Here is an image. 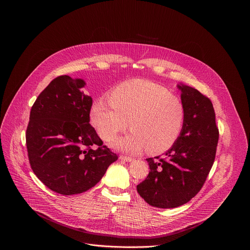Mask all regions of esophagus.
<instances>
[{
	"label": "esophagus",
	"instance_id": "obj_1",
	"mask_svg": "<svg viewBox=\"0 0 250 250\" xmlns=\"http://www.w3.org/2000/svg\"><path fill=\"white\" fill-rule=\"evenodd\" d=\"M120 159L123 161H125V162H130L133 160V158L128 157V156H124V155H120Z\"/></svg>",
	"mask_w": 250,
	"mask_h": 250
}]
</instances>
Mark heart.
Masks as SVG:
<instances>
[{
	"mask_svg": "<svg viewBox=\"0 0 250 250\" xmlns=\"http://www.w3.org/2000/svg\"><path fill=\"white\" fill-rule=\"evenodd\" d=\"M90 121L100 137L110 140L130 123V133L114 141L123 151L150 153L168 150L179 137L185 109L180 99L165 87L135 79L118 86L111 99L100 98L91 108Z\"/></svg>",
	"mask_w": 250,
	"mask_h": 250,
	"instance_id": "heart-1",
	"label": "heart"
}]
</instances>
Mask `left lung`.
<instances>
[{"mask_svg": "<svg viewBox=\"0 0 250 250\" xmlns=\"http://www.w3.org/2000/svg\"><path fill=\"white\" fill-rule=\"evenodd\" d=\"M177 87L185 109L182 131L165 158L146 159L149 174L136 187L147 204L160 208L182 206L199 193L215 161L219 141L210 100L190 86Z\"/></svg>", "mask_w": 250, "mask_h": 250, "instance_id": "obj_1", "label": "left lung"}]
</instances>
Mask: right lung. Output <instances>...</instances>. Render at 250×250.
Listing matches in <instances>:
<instances>
[{"instance_id": "1", "label": "right lung", "mask_w": 250, "mask_h": 250, "mask_svg": "<svg viewBox=\"0 0 250 250\" xmlns=\"http://www.w3.org/2000/svg\"><path fill=\"white\" fill-rule=\"evenodd\" d=\"M83 79L59 76L34 102L26 128L33 173L50 190L70 196L94 187L118 155L103 146L90 125L91 96ZM98 148L93 150L91 146Z\"/></svg>"}]
</instances>
